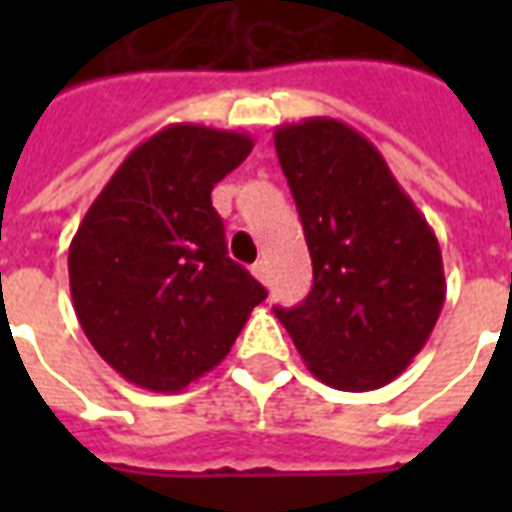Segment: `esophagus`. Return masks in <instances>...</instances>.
<instances>
[{
  "label": "esophagus",
  "mask_w": 512,
  "mask_h": 512,
  "mask_svg": "<svg viewBox=\"0 0 512 512\" xmlns=\"http://www.w3.org/2000/svg\"><path fill=\"white\" fill-rule=\"evenodd\" d=\"M252 274H255L260 282H268V263H266V260H257L255 266H252Z\"/></svg>",
  "instance_id": "esophagus-1"
}]
</instances>
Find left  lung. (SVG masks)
<instances>
[{"instance_id": "1", "label": "left lung", "mask_w": 512, "mask_h": 512, "mask_svg": "<svg viewBox=\"0 0 512 512\" xmlns=\"http://www.w3.org/2000/svg\"><path fill=\"white\" fill-rule=\"evenodd\" d=\"M274 145L312 257L310 296L274 315L323 384L386 386L439 321V241L376 145L351 126L310 117L279 126Z\"/></svg>"}]
</instances>
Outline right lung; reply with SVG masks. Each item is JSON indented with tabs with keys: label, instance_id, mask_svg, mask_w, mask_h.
I'll use <instances>...</instances> for the list:
<instances>
[{
	"label": "right lung",
	"instance_id": "right-lung-1",
	"mask_svg": "<svg viewBox=\"0 0 512 512\" xmlns=\"http://www.w3.org/2000/svg\"><path fill=\"white\" fill-rule=\"evenodd\" d=\"M252 136L175 123L134 147L73 235L68 277L87 340L131 384L180 392L230 354L266 288L227 257L213 186Z\"/></svg>",
	"mask_w": 512,
	"mask_h": 512
}]
</instances>
